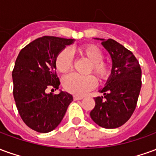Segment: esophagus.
Listing matches in <instances>:
<instances>
[{
	"mask_svg": "<svg viewBox=\"0 0 156 156\" xmlns=\"http://www.w3.org/2000/svg\"><path fill=\"white\" fill-rule=\"evenodd\" d=\"M83 98V97H82V96H77V95L73 96V99L74 100H81Z\"/></svg>",
	"mask_w": 156,
	"mask_h": 156,
	"instance_id": "34e87169",
	"label": "esophagus"
}]
</instances>
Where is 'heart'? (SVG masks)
Wrapping results in <instances>:
<instances>
[{
	"instance_id": "b5f03b06",
	"label": "heart",
	"mask_w": 156,
	"mask_h": 156,
	"mask_svg": "<svg viewBox=\"0 0 156 156\" xmlns=\"http://www.w3.org/2000/svg\"><path fill=\"white\" fill-rule=\"evenodd\" d=\"M78 54L90 62L88 73H94L99 80H106L111 74V65L104 62V52L98 46L86 44L77 49ZM73 65V57L68 49H62L55 58V67L59 73L69 71ZM63 88L69 93L75 95H83L94 88L95 78L92 75L80 76L76 73H70L62 79Z\"/></svg>"
}]
</instances>
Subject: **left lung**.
I'll use <instances>...</instances> for the list:
<instances>
[{"label": "left lung", "instance_id": "8db88e82", "mask_svg": "<svg viewBox=\"0 0 156 156\" xmlns=\"http://www.w3.org/2000/svg\"><path fill=\"white\" fill-rule=\"evenodd\" d=\"M112 59V72L105 86L99 90L103 96L94 98L95 107L90 117L105 129H115L125 124L133 115L141 88V68L134 55L113 39L95 38Z\"/></svg>", "mask_w": 156, "mask_h": 156}]
</instances>
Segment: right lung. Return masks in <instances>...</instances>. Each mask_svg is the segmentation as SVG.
I'll return each instance as SVG.
<instances>
[{"mask_svg":"<svg viewBox=\"0 0 156 156\" xmlns=\"http://www.w3.org/2000/svg\"><path fill=\"white\" fill-rule=\"evenodd\" d=\"M74 39L44 36L19 52L12 72L13 96L19 115L29 128L48 133L64 117L73 96L67 92L47 94V88L58 89L55 58Z\"/></svg>","mask_w":156,"mask_h":156,"instance_id":"obj_1","label":"right lung"}]
</instances>
